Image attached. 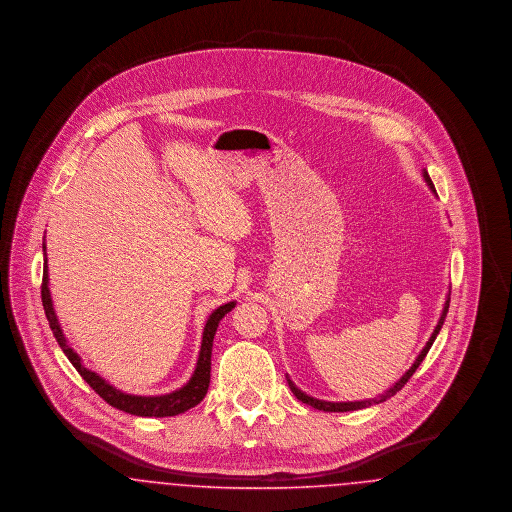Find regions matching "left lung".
Instances as JSON below:
<instances>
[{"label": "left lung", "mask_w": 512, "mask_h": 512, "mask_svg": "<svg viewBox=\"0 0 512 512\" xmlns=\"http://www.w3.org/2000/svg\"><path fill=\"white\" fill-rule=\"evenodd\" d=\"M424 180H426V184L430 186V190L436 194V188H434V184H432V180H430V176H428V172L424 171ZM451 295V293H449ZM447 295V299H445V305H443V311H441V317H439L438 326H436V330H434V334L430 336V340L426 341V345H424V349L420 351V355L416 357V361H414L413 366L401 376V380H397L393 386H391L390 390L384 391V393H380V395H376V397H372V399H365V401H345V403H332V401H320V399H315V397H311V395H307V393H303V391L299 390L295 384H293L292 380L288 378V384H290V390L293 391V395L299 399V401H303V403H307V405H311V407H315L318 411H326V413H345V411H359V409H366V407H370V405H378V403H384V401H388L390 397H393L397 391L401 390L407 382H409V378L413 376L414 370L420 366V363L424 361V357L428 355V351H430V347H432V343L434 340L438 338L439 330H441V326H443V320L447 317V311H449V301H451V297Z\"/></svg>", "instance_id": "left-lung-1"}]
</instances>
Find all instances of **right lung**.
Masks as SVG:
<instances>
[{"label": "right lung", "instance_id": "obj_1", "mask_svg": "<svg viewBox=\"0 0 512 512\" xmlns=\"http://www.w3.org/2000/svg\"><path fill=\"white\" fill-rule=\"evenodd\" d=\"M44 253H46V244H42ZM42 305L48 317L49 328L55 336V340L59 343V347L63 349V353L67 355V359L73 363L74 368L78 370V374L90 384V388L98 393L101 399H105L111 407L124 411V413L136 414V416H176V414L186 413L188 409L195 407L197 403L203 401L205 393L209 390V382H211V351H213V338L217 334L219 322L224 318L226 313H230L236 307V301L224 303L219 309H215L203 328V338H201V349H199V357L195 363L194 374L192 378L180 388L172 393L165 395H130V393H122L121 390L113 388L109 382H105L99 374L88 370L82 365V359L78 357V353L69 345V341L65 338L61 324L55 315L53 303H51V293H49V276H48V259L44 263V278H42Z\"/></svg>", "mask_w": 512, "mask_h": 512}]
</instances>
